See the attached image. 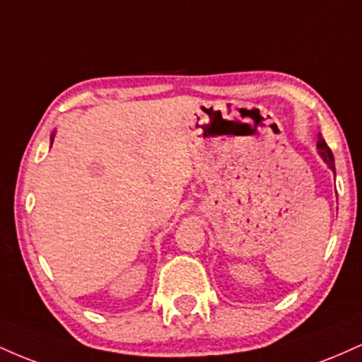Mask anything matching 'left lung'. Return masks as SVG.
I'll use <instances>...</instances> for the list:
<instances>
[{
	"instance_id": "1",
	"label": "left lung",
	"mask_w": 362,
	"mask_h": 362,
	"mask_svg": "<svg viewBox=\"0 0 362 362\" xmlns=\"http://www.w3.org/2000/svg\"><path fill=\"white\" fill-rule=\"evenodd\" d=\"M317 148H318V155L322 158L323 161L328 165V168L332 170V172L335 173V160H334V155H332L330 148L327 146V143L323 141L322 134H318V143H317Z\"/></svg>"
}]
</instances>
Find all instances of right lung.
<instances>
[{
    "label": "right lung",
    "instance_id": "right-lung-1",
    "mask_svg": "<svg viewBox=\"0 0 362 362\" xmlns=\"http://www.w3.org/2000/svg\"><path fill=\"white\" fill-rule=\"evenodd\" d=\"M54 136H56V132H52V134H51V146H52V143H54Z\"/></svg>",
    "mask_w": 362,
    "mask_h": 362
}]
</instances>
